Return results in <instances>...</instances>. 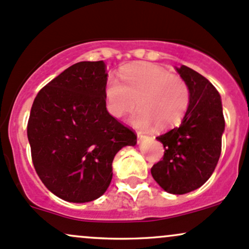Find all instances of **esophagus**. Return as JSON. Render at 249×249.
Segmentation results:
<instances>
[{
    "label": "esophagus",
    "instance_id": "esophagus-1",
    "mask_svg": "<svg viewBox=\"0 0 249 249\" xmlns=\"http://www.w3.org/2000/svg\"><path fill=\"white\" fill-rule=\"evenodd\" d=\"M145 139H146V136L139 134V135H138V143H142L143 141H145Z\"/></svg>",
    "mask_w": 249,
    "mask_h": 249
}]
</instances>
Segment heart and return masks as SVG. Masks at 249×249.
<instances>
[{
    "label": "heart",
    "mask_w": 249,
    "mask_h": 249,
    "mask_svg": "<svg viewBox=\"0 0 249 249\" xmlns=\"http://www.w3.org/2000/svg\"><path fill=\"white\" fill-rule=\"evenodd\" d=\"M121 82L109 78L104 88L107 111L124 119L138 108L133 127L141 132L166 130L183 120L189 108L190 90L186 82L166 69L151 63H136L122 68Z\"/></svg>",
    "instance_id": "b5f03b06"
}]
</instances>
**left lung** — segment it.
<instances>
[{"label": "left lung", "instance_id": "8db88e82", "mask_svg": "<svg viewBox=\"0 0 249 249\" xmlns=\"http://www.w3.org/2000/svg\"><path fill=\"white\" fill-rule=\"evenodd\" d=\"M176 70L189 87V108L178 127L157 138L165 153L151 173L168 194L184 195L213 175L221 156L224 117L220 93L205 77L185 65Z\"/></svg>", "mask_w": 249, "mask_h": 249}]
</instances>
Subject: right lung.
Instances as JSON below:
<instances>
[{
    "instance_id": "obj_1",
    "label": "right lung",
    "mask_w": 249,
    "mask_h": 249,
    "mask_svg": "<svg viewBox=\"0 0 249 249\" xmlns=\"http://www.w3.org/2000/svg\"><path fill=\"white\" fill-rule=\"evenodd\" d=\"M106 63L81 61L40 90L27 136L36 173L47 189L71 203L97 199L110 185L113 160L136 135L107 111Z\"/></svg>"
}]
</instances>
